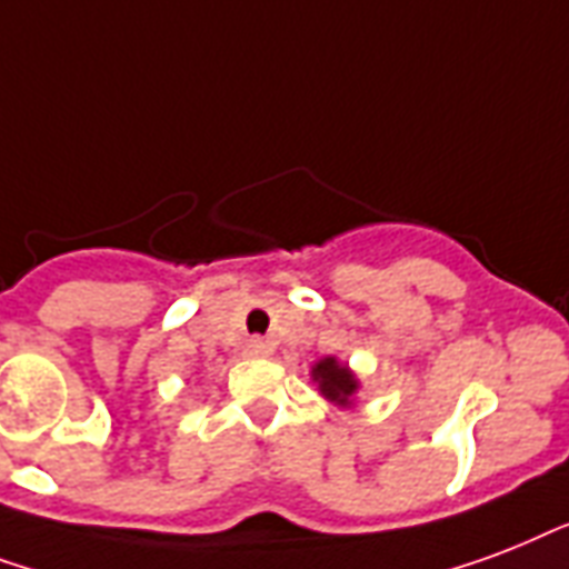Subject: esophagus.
<instances>
[{
  "label": "esophagus",
  "instance_id": "esophagus-1",
  "mask_svg": "<svg viewBox=\"0 0 569 569\" xmlns=\"http://www.w3.org/2000/svg\"><path fill=\"white\" fill-rule=\"evenodd\" d=\"M246 356H254V359L270 356V345H267V341H261V338H252V341L246 345Z\"/></svg>",
  "mask_w": 569,
  "mask_h": 569
}]
</instances>
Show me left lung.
<instances>
[{
    "instance_id": "1",
    "label": "left lung",
    "mask_w": 569,
    "mask_h": 569,
    "mask_svg": "<svg viewBox=\"0 0 569 569\" xmlns=\"http://www.w3.org/2000/svg\"><path fill=\"white\" fill-rule=\"evenodd\" d=\"M311 380L317 382V391L323 395L329 403L341 409L356 407V395L362 389V382L356 377V371L347 362H341L338 356H323L320 362L311 365Z\"/></svg>"
}]
</instances>
